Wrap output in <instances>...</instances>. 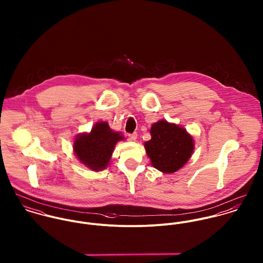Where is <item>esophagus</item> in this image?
Returning <instances> with one entry per match:
<instances>
[{
	"label": "esophagus",
	"mask_w": 263,
	"mask_h": 263,
	"mask_svg": "<svg viewBox=\"0 0 263 263\" xmlns=\"http://www.w3.org/2000/svg\"><path fill=\"white\" fill-rule=\"evenodd\" d=\"M128 139H129L130 141H133V142H136V141H137V139H138V135H137V133L128 135Z\"/></svg>",
	"instance_id": "obj_1"
}]
</instances>
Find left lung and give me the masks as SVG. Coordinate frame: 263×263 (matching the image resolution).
I'll return each mask as SVG.
<instances>
[{
	"label": "left lung",
	"mask_w": 263,
	"mask_h": 263,
	"mask_svg": "<svg viewBox=\"0 0 263 263\" xmlns=\"http://www.w3.org/2000/svg\"><path fill=\"white\" fill-rule=\"evenodd\" d=\"M150 134L152 139L144 146L154 168L170 174L187 163L194 151V140L184 127L161 119L153 123Z\"/></svg>",
	"instance_id": "8db88e82"
}]
</instances>
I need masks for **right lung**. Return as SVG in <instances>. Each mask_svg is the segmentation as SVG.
I'll list each match as a JSON object with an SVG mask.
<instances>
[{"label":"right lung","instance_id":"1","mask_svg":"<svg viewBox=\"0 0 263 263\" xmlns=\"http://www.w3.org/2000/svg\"><path fill=\"white\" fill-rule=\"evenodd\" d=\"M123 140L121 133L112 130L108 122L98 121L90 133H82L76 137L73 150L83 165L98 172L107 168L115 145Z\"/></svg>","mask_w":263,"mask_h":263}]
</instances>
